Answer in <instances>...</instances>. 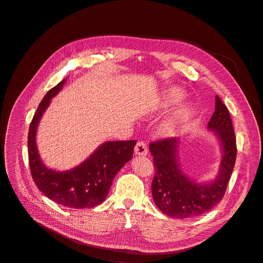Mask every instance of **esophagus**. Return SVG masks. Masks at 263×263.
I'll list each match as a JSON object with an SVG mask.
<instances>
[{"instance_id":"34e87169","label":"esophagus","mask_w":263,"mask_h":263,"mask_svg":"<svg viewBox=\"0 0 263 263\" xmlns=\"http://www.w3.org/2000/svg\"><path fill=\"white\" fill-rule=\"evenodd\" d=\"M135 154L138 156H146L147 155V146L144 142L139 141L135 146Z\"/></svg>"}]
</instances>
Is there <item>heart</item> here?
<instances>
[{
	"label": "heart",
	"mask_w": 263,
	"mask_h": 263,
	"mask_svg": "<svg viewBox=\"0 0 263 263\" xmlns=\"http://www.w3.org/2000/svg\"><path fill=\"white\" fill-rule=\"evenodd\" d=\"M184 97V92L180 89H168L161 95L157 106L159 108H166L174 103H177ZM192 114V108L190 106H181L174 110L173 114L167 118L160 125V133L166 137H172L179 134V132L184 126V124L189 121Z\"/></svg>",
	"instance_id": "1"
}]
</instances>
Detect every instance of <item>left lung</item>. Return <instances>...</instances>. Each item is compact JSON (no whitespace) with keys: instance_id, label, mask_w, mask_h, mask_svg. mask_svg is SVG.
<instances>
[{"instance_id":"left-lung-1","label":"left lung","mask_w":263,"mask_h":263,"mask_svg":"<svg viewBox=\"0 0 263 263\" xmlns=\"http://www.w3.org/2000/svg\"><path fill=\"white\" fill-rule=\"evenodd\" d=\"M208 129L219 142L221 159L214 179L200 182L185 173L180 162V149L184 143L178 138L152 142L155 176L152 196L156 206L169 217L191 218L214 208L222 199L232 174L236 158V142L227 107L215 97V111Z\"/></svg>"}]
</instances>
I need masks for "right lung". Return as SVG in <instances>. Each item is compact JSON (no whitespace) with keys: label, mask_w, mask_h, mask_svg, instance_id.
<instances>
[{"label":"right lung","mask_w":263,"mask_h":263,"mask_svg":"<svg viewBox=\"0 0 263 263\" xmlns=\"http://www.w3.org/2000/svg\"><path fill=\"white\" fill-rule=\"evenodd\" d=\"M66 80L45 95L34 115L28 137L30 168L37 189L49 199L71 209H90L105 201L117 173L133 158L137 141H106L80 165L69 170L47 167L37 147V127L51 99L63 89Z\"/></svg>","instance_id":"right-lung-1"}]
</instances>
